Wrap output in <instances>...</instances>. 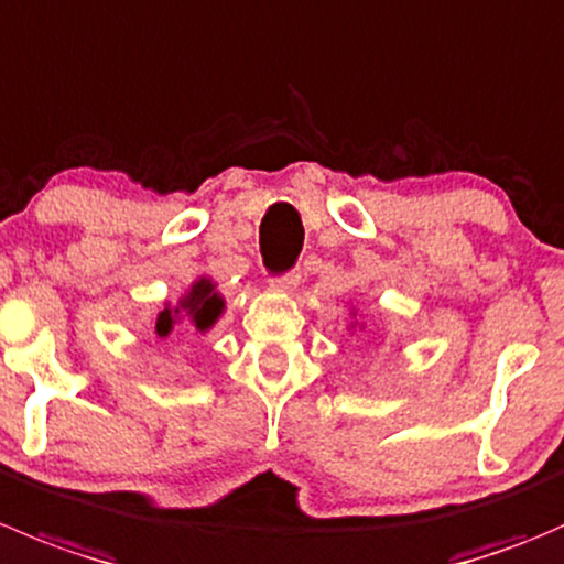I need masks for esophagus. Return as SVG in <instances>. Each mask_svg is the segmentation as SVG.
Here are the masks:
<instances>
[{"instance_id":"obj_1","label":"esophagus","mask_w":564,"mask_h":564,"mask_svg":"<svg viewBox=\"0 0 564 564\" xmlns=\"http://www.w3.org/2000/svg\"><path fill=\"white\" fill-rule=\"evenodd\" d=\"M297 283H300L297 272H286V275L275 278V281H272V286H275L278 292H294V289H297Z\"/></svg>"}]
</instances>
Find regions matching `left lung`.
Masks as SVG:
<instances>
[{"instance_id":"obj_1","label":"left lung","mask_w":564,"mask_h":564,"mask_svg":"<svg viewBox=\"0 0 564 564\" xmlns=\"http://www.w3.org/2000/svg\"><path fill=\"white\" fill-rule=\"evenodd\" d=\"M355 325H358V322H355ZM355 325H349V327H355Z\"/></svg>"}]
</instances>
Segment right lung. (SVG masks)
Returning <instances> with one entry per match:
<instances>
[{"label": "right lung", "mask_w": 564, "mask_h": 564, "mask_svg": "<svg viewBox=\"0 0 564 564\" xmlns=\"http://www.w3.org/2000/svg\"><path fill=\"white\" fill-rule=\"evenodd\" d=\"M226 311V297L217 292V283L209 275H200L193 286L178 297L176 305L165 303L156 316V336L167 338L176 325H187L195 333H209Z\"/></svg>", "instance_id": "1"}]
</instances>
